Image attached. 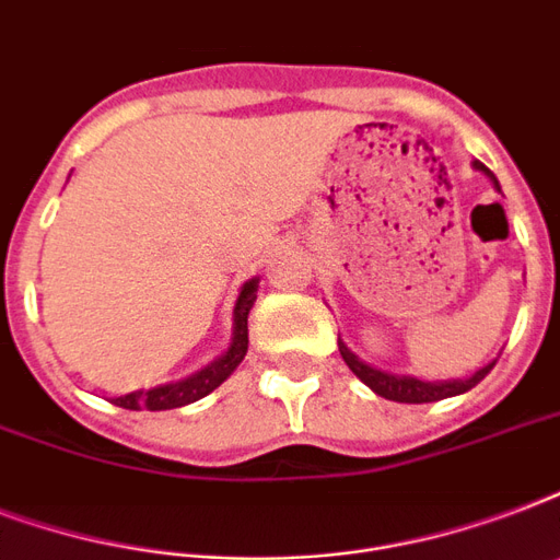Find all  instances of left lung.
<instances>
[{
  "instance_id": "1",
  "label": "left lung",
  "mask_w": 560,
  "mask_h": 560,
  "mask_svg": "<svg viewBox=\"0 0 560 560\" xmlns=\"http://www.w3.org/2000/svg\"><path fill=\"white\" fill-rule=\"evenodd\" d=\"M470 165H474V171H482V174L491 179V186L500 191V183H497L494 174H491L482 162L474 160ZM337 342H340V354L342 360H346V366L358 374L360 381L366 383L374 395H381V398L386 400H398V404H433V400L462 395V392L474 389V386H477V383L482 381V377H486L497 363V360H491V363L479 366L477 372L468 374V377H453V381H421V377H412V374H392V372H383V369L369 366L366 360H360L358 354L346 346V342L342 340Z\"/></svg>"
}]
</instances>
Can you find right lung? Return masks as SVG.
I'll use <instances>...</instances> for the list:
<instances>
[{
	"mask_svg": "<svg viewBox=\"0 0 560 560\" xmlns=\"http://www.w3.org/2000/svg\"><path fill=\"white\" fill-rule=\"evenodd\" d=\"M258 281L261 279H249L244 281V288L237 293L235 307H232V342L226 346L223 354L211 360L209 366H202L200 372L188 374L183 381H171L160 383L153 389H136L127 392V395H118L113 398L116 407L125 409H177L186 407V404H194V400L206 398L209 392H214L220 383L226 381L229 374L241 366V360L246 358V349H249V328H246V319H249V311L255 305V290H258Z\"/></svg>",
	"mask_w": 560,
	"mask_h": 560,
	"instance_id": "obj_1",
	"label": "right lung"
}]
</instances>
